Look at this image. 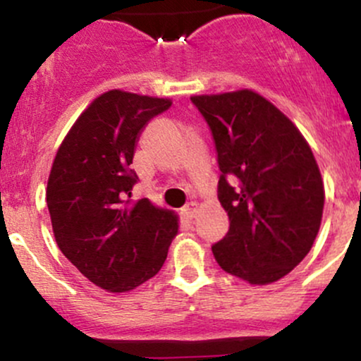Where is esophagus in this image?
Segmentation results:
<instances>
[{
	"label": "esophagus",
	"mask_w": 361,
	"mask_h": 361,
	"mask_svg": "<svg viewBox=\"0 0 361 361\" xmlns=\"http://www.w3.org/2000/svg\"><path fill=\"white\" fill-rule=\"evenodd\" d=\"M181 215H183L186 221H192V219H195V215H197V207H195V204L186 205L185 209H181Z\"/></svg>",
	"instance_id": "34e87169"
}]
</instances>
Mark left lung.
I'll return each instance as SVG.
<instances>
[{"mask_svg": "<svg viewBox=\"0 0 361 361\" xmlns=\"http://www.w3.org/2000/svg\"><path fill=\"white\" fill-rule=\"evenodd\" d=\"M212 130L219 202L229 215L212 252L251 285L288 275L307 256L324 209V183L307 140L287 115L251 90L192 97ZM235 177L234 189L226 178Z\"/></svg>", "mask_w": 361, "mask_h": 361, "instance_id": "left-lung-1", "label": "left lung"}]
</instances>
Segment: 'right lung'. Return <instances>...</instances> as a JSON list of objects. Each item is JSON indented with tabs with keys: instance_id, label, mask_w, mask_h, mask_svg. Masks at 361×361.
Instances as JSON below:
<instances>
[{
	"instance_id": "right-lung-1",
	"label": "right lung",
	"mask_w": 361,
	"mask_h": 361,
	"mask_svg": "<svg viewBox=\"0 0 361 361\" xmlns=\"http://www.w3.org/2000/svg\"><path fill=\"white\" fill-rule=\"evenodd\" d=\"M168 98L110 90L90 103L57 149L47 207L57 246L97 287L134 290L161 270L178 234V215L132 202L130 169L142 128Z\"/></svg>"
}]
</instances>
